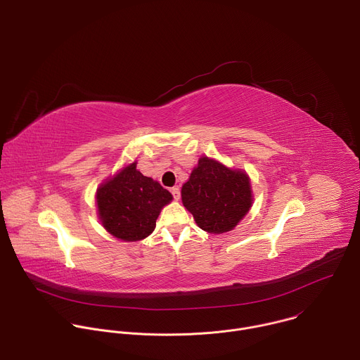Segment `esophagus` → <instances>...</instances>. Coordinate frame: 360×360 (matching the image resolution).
Returning a JSON list of instances; mask_svg holds the SVG:
<instances>
[{
	"mask_svg": "<svg viewBox=\"0 0 360 360\" xmlns=\"http://www.w3.org/2000/svg\"><path fill=\"white\" fill-rule=\"evenodd\" d=\"M171 193L174 195V199H175V200H179V198H181V191H179L178 186L171 188Z\"/></svg>",
	"mask_w": 360,
	"mask_h": 360,
	"instance_id": "esophagus-1",
	"label": "esophagus"
}]
</instances>
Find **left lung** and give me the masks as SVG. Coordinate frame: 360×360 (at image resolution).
I'll return each mask as SVG.
<instances>
[{
	"label": "left lung",
	"mask_w": 360,
	"mask_h": 360,
	"mask_svg": "<svg viewBox=\"0 0 360 360\" xmlns=\"http://www.w3.org/2000/svg\"><path fill=\"white\" fill-rule=\"evenodd\" d=\"M184 207L196 225L208 233L232 231L252 207V186L243 169L228 168L217 160L200 157L181 189Z\"/></svg>",
	"instance_id": "obj_1"
}]
</instances>
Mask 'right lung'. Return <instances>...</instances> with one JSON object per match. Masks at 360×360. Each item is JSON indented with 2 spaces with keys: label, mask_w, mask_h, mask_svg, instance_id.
<instances>
[{
  "label": "right lung",
  "mask_w": 360,
  "mask_h": 360,
  "mask_svg": "<svg viewBox=\"0 0 360 360\" xmlns=\"http://www.w3.org/2000/svg\"><path fill=\"white\" fill-rule=\"evenodd\" d=\"M172 200L160 182L143 176L136 161L102 182L95 193L96 214L108 233L125 242L149 236L165 205Z\"/></svg>",
  "instance_id": "1"
}]
</instances>
